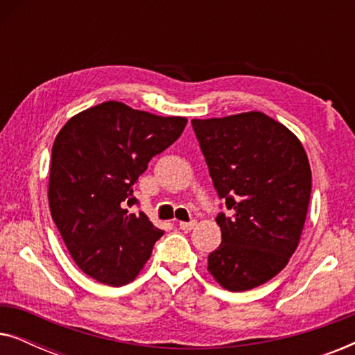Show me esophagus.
I'll use <instances>...</instances> for the list:
<instances>
[{
	"instance_id": "esophagus-1",
	"label": "esophagus",
	"mask_w": 355,
	"mask_h": 355,
	"mask_svg": "<svg viewBox=\"0 0 355 355\" xmlns=\"http://www.w3.org/2000/svg\"><path fill=\"white\" fill-rule=\"evenodd\" d=\"M196 226V221H179V230L182 231H191L192 227Z\"/></svg>"
}]
</instances>
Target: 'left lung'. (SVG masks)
<instances>
[{
  "instance_id": "left-lung-1",
  "label": "left lung",
  "mask_w": 355,
  "mask_h": 355,
  "mask_svg": "<svg viewBox=\"0 0 355 355\" xmlns=\"http://www.w3.org/2000/svg\"><path fill=\"white\" fill-rule=\"evenodd\" d=\"M213 186L221 244L208 271L232 293L266 283L288 265L307 216L312 173L299 139L260 111L192 119Z\"/></svg>"
}]
</instances>
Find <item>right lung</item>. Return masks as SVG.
Segmentation results:
<instances>
[{
    "label": "right lung",
    "mask_w": 355,
    "mask_h": 355,
    "mask_svg": "<svg viewBox=\"0 0 355 355\" xmlns=\"http://www.w3.org/2000/svg\"><path fill=\"white\" fill-rule=\"evenodd\" d=\"M186 118H162L105 101L64 124L51 150L48 200L76 265L100 283L123 286L150 259L164 231L139 205L134 187L155 155L176 142Z\"/></svg>",
    "instance_id": "1"
}]
</instances>
